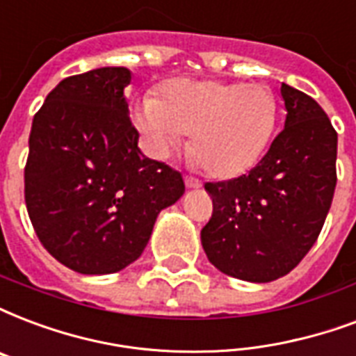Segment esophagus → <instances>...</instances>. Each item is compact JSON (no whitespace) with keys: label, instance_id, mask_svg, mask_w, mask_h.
<instances>
[{"label":"esophagus","instance_id":"1","mask_svg":"<svg viewBox=\"0 0 356 356\" xmlns=\"http://www.w3.org/2000/svg\"><path fill=\"white\" fill-rule=\"evenodd\" d=\"M186 186H188L189 189H197L200 188V181L197 180V178H193V176H186Z\"/></svg>","mask_w":356,"mask_h":356}]
</instances>
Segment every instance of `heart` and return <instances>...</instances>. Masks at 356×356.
<instances>
[{
	"label": "heart",
	"instance_id": "b5f03b06",
	"mask_svg": "<svg viewBox=\"0 0 356 356\" xmlns=\"http://www.w3.org/2000/svg\"><path fill=\"white\" fill-rule=\"evenodd\" d=\"M280 105L263 84L176 79L146 97L137 122L156 156H167L191 133L189 152L213 178H234L263 157L276 131Z\"/></svg>",
	"mask_w": 356,
	"mask_h": 356
}]
</instances>
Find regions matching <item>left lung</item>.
Listing matches in <instances>:
<instances>
[{"instance_id": "1", "label": "left lung", "mask_w": 356, "mask_h": 356, "mask_svg": "<svg viewBox=\"0 0 356 356\" xmlns=\"http://www.w3.org/2000/svg\"><path fill=\"white\" fill-rule=\"evenodd\" d=\"M287 118L248 175L207 181L212 218L200 231L208 261L223 274L266 283L289 274L315 240L336 189L338 133L317 101L282 84Z\"/></svg>"}]
</instances>
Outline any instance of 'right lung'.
<instances>
[{
    "mask_svg": "<svg viewBox=\"0 0 356 356\" xmlns=\"http://www.w3.org/2000/svg\"><path fill=\"white\" fill-rule=\"evenodd\" d=\"M129 69L67 76L33 116L24 197L44 250L80 274L137 261L157 213L186 191L178 170L143 156L127 114Z\"/></svg>",
    "mask_w": 356,
    "mask_h": 356,
    "instance_id": "1",
    "label": "right lung"
}]
</instances>
